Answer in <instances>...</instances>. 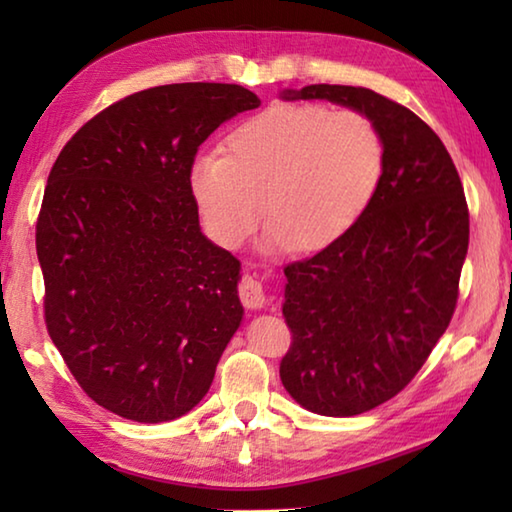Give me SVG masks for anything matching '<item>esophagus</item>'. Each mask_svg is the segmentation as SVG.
I'll return each instance as SVG.
<instances>
[{"instance_id": "34e87169", "label": "esophagus", "mask_w": 512, "mask_h": 512, "mask_svg": "<svg viewBox=\"0 0 512 512\" xmlns=\"http://www.w3.org/2000/svg\"><path fill=\"white\" fill-rule=\"evenodd\" d=\"M239 298L248 309H262L264 302H266L262 282H259L255 275L246 273L239 282Z\"/></svg>"}]
</instances>
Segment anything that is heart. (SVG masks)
Segmentation results:
<instances>
[{"mask_svg":"<svg viewBox=\"0 0 512 512\" xmlns=\"http://www.w3.org/2000/svg\"><path fill=\"white\" fill-rule=\"evenodd\" d=\"M386 142L375 121L323 103H273L225 137V153H201L189 192L203 228L235 250L262 219L266 244L325 250L343 239L375 201Z\"/></svg>","mask_w":512,"mask_h":512,"instance_id":"1","label":"heart"}]
</instances>
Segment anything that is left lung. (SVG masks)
Instances as JSON below:
<instances>
[{"label": "left lung", "instance_id": "8db88e82", "mask_svg": "<svg viewBox=\"0 0 512 512\" xmlns=\"http://www.w3.org/2000/svg\"><path fill=\"white\" fill-rule=\"evenodd\" d=\"M282 99H327L375 121L386 171L361 221L314 257L284 266L291 348L280 379L305 409L350 418L409 386L454 316L470 244L461 178L424 121L368 88L307 85Z\"/></svg>", "mask_w": 512, "mask_h": 512}]
</instances>
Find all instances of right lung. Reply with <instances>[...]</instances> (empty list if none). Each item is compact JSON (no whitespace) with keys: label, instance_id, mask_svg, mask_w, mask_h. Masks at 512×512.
<instances>
[{"label":"right lung","instance_id":"right-lung-1","mask_svg":"<svg viewBox=\"0 0 512 512\" xmlns=\"http://www.w3.org/2000/svg\"><path fill=\"white\" fill-rule=\"evenodd\" d=\"M257 106L232 83L135 92L49 171L36 223L47 332L85 395L121 418L192 411L241 323L239 259L201 232L189 167L225 119Z\"/></svg>","mask_w":512,"mask_h":512}]
</instances>
